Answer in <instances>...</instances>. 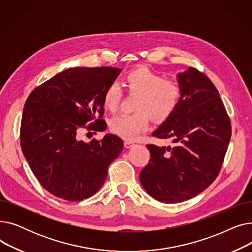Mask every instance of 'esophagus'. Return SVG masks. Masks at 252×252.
Returning a JSON list of instances; mask_svg holds the SVG:
<instances>
[{"instance_id":"esophagus-1","label":"esophagus","mask_w":252,"mask_h":252,"mask_svg":"<svg viewBox=\"0 0 252 252\" xmlns=\"http://www.w3.org/2000/svg\"><path fill=\"white\" fill-rule=\"evenodd\" d=\"M124 145H125V147L126 148V149H128V148H131L135 145V143L134 142H131V141H125V143H124Z\"/></svg>"}]
</instances>
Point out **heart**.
<instances>
[{
	"label": "heart",
	"instance_id": "obj_1",
	"mask_svg": "<svg viewBox=\"0 0 252 252\" xmlns=\"http://www.w3.org/2000/svg\"><path fill=\"white\" fill-rule=\"evenodd\" d=\"M125 86L130 94H137L134 113H121L109 122L112 133L131 140L139 136L149 126L151 117L154 123H163L177 110L182 97V88L174 79L163 76L147 67H138L125 76ZM123 96L122 88L111 83L105 89L103 104L106 109L115 111Z\"/></svg>",
	"mask_w": 252,
	"mask_h": 252
}]
</instances>
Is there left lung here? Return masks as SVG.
I'll use <instances>...</instances> for the list:
<instances>
[{"label": "left lung", "instance_id": "left-lung-1", "mask_svg": "<svg viewBox=\"0 0 252 252\" xmlns=\"http://www.w3.org/2000/svg\"><path fill=\"white\" fill-rule=\"evenodd\" d=\"M178 108L152 133L175 145L148 144L150 160L139 176L146 192L164 203L191 199L217 179L232 134L219 91L206 74L189 67L178 74Z\"/></svg>", "mask_w": 252, "mask_h": 252}]
</instances>
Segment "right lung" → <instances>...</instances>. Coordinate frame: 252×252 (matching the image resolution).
Masks as SVG:
<instances>
[{
  "mask_svg": "<svg viewBox=\"0 0 252 252\" xmlns=\"http://www.w3.org/2000/svg\"><path fill=\"white\" fill-rule=\"evenodd\" d=\"M121 71L108 66L68 68L30 94L22 113L20 145L34 177L49 193L81 201L102 187L124 142L107 134L86 143L77 134L82 128L106 129L103 94Z\"/></svg>",
  "mask_w": 252,
  "mask_h": 252,
  "instance_id": "obj_1",
  "label": "right lung"
}]
</instances>
